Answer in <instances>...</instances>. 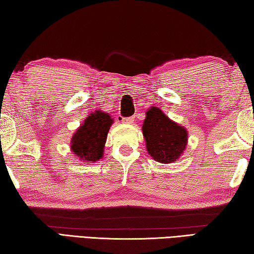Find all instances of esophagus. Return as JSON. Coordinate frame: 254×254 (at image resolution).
<instances>
[{"mask_svg": "<svg viewBox=\"0 0 254 254\" xmlns=\"http://www.w3.org/2000/svg\"><path fill=\"white\" fill-rule=\"evenodd\" d=\"M133 121H134V118L130 117V118H123L122 119V122L126 123V124H132Z\"/></svg>", "mask_w": 254, "mask_h": 254, "instance_id": "34e87169", "label": "esophagus"}]
</instances>
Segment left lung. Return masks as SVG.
I'll list each match as a JSON object with an SVG mask.
<instances>
[{"instance_id":"1","label":"left lung","mask_w":254,"mask_h":254,"mask_svg":"<svg viewBox=\"0 0 254 254\" xmlns=\"http://www.w3.org/2000/svg\"><path fill=\"white\" fill-rule=\"evenodd\" d=\"M142 132L148 152L156 161L174 162L186 148V128L171 121L156 106L147 112Z\"/></svg>"}]
</instances>
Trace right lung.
I'll use <instances>...</instances> for the list:
<instances>
[{
    "instance_id": "right-lung-1",
    "label": "right lung",
    "mask_w": 254,
    "mask_h": 254,
    "mask_svg": "<svg viewBox=\"0 0 254 254\" xmlns=\"http://www.w3.org/2000/svg\"><path fill=\"white\" fill-rule=\"evenodd\" d=\"M112 123L113 120L104 112L96 111L95 113L89 114L72 136V152L86 161L100 160Z\"/></svg>"
}]
</instances>
